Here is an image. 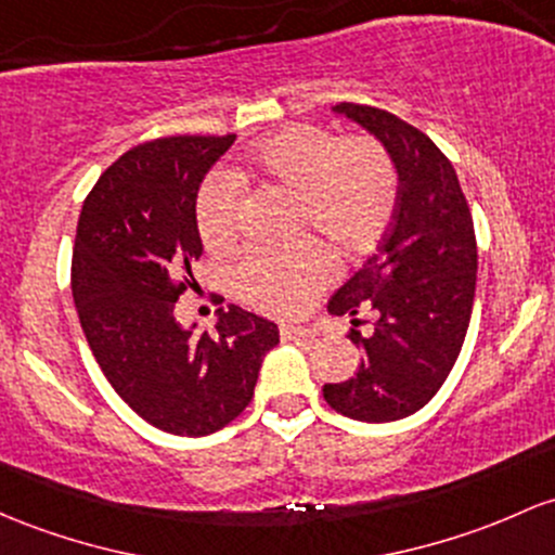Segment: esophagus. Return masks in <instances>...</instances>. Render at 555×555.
Returning <instances> with one entry per match:
<instances>
[{"mask_svg": "<svg viewBox=\"0 0 555 555\" xmlns=\"http://www.w3.org/2000/svg\"><path fill=\"white\" fill-rule=\"evenodd\" d=\"M279 334H282L284 343H308V339L315 337L313 328H306V326H282L279 328Z\"/></svg>", "mask_w": 555, "mask_h": 555, "instance_id": "esophagus-1", "label": "esophagus"}]
</instances>
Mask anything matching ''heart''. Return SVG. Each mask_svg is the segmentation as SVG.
<instances>
[{
    "instance_id": "1",
    "label": "heart",
    "mask_w": 555,
    "mask_h": 555,
    "mask_svg": "<svg viewBox=\"0 0 555 555\" xmlns=\"http://www.w3.org/2000/svg\"><path fill=\"white\" fill-rule=\"evenodd\" d=\"M236 181H258L295 194V229L315 231L339 258H356L382 240L395 212L398 176L379 142H337L315 126H287L263 139ZM240 229V186L212 176L197 194L205 247L227 249ZM328 258L315 245L255 253L236 268V289L255 308L295 315L324 289Z\"/></svg>"
}]
</instances>
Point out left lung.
Instances as JSON below:
<instances>
[{
    "label": "left lung",
    "instance_id": "left-lung-1",
    "mask_svg": "<svg viewBox=\"0 0 555 555\" xmlns=\"http://www.w3.org/2000/svg\"><path fill=\"white\" fill-rule=\"evenodd\" d=\"M385 147L398 173L392 223L376 253L328 300V313L374 319L352 328L363 350L356 376L324 385V400L356 422L385 424L424 408L448 379L477 287V240L466 197L450 160L426 133L379 107L343 105Z\"/></svg>",
    "mask_w": 555,
    "mask_h": 555
}]
</instances>
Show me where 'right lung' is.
Listing matches in <instances>:
<instances>
[{
  "label": "right lung",
  "instance_id": "add662e5",
  "mask_svg": "<svg viewBox=\"0 0 555 555\" xmlns=\"http://www.w3.org/2000/svg\"><path fill=\"white\" fill-rule=\"evenodd\" d=\"M234 139L139 144L100 176L78 216L73 302L91 352L131 411L181 437L234 422L279 345V326L240 306L218 310L212 332L176 321V300L192 287L179 276L203 255L199 184Z\"/></svg>",
  "mask_w": 555,
  "mask_h": 555
}]
</instances>
